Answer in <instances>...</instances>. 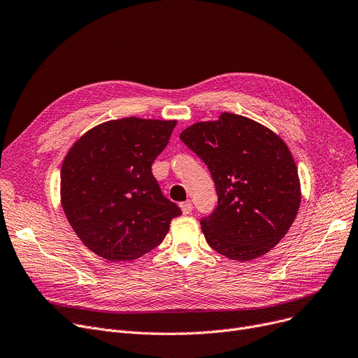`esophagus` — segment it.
<instances>
[{
    "label": "esophagus",
    "mask_w": 358,
    "mask_h": 358,
    "mask_svg": "<svg viewBox=\"0 0 358 358\" xmlns=\"http://www.w3.org/2000/svg\"><path fill=\"white\" fill-rule=\"evenodd\" d=\"M180 208H181V210H182L184 215H189V213H192V210H193V204H192L190 201H184V203L180 204Z\"/></svg>",
    "instance_id": "34e87169"
}]
</instances>
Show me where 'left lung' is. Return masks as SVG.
<instances>
[{"instance_id": "left-lung-1", "label": "left lung", "mask_w": 358, "mask_h": 358, "mask_svg": "<svg viewBox=\"0 0 358 358\" xmlns=\"http://www.w3.org/2000/svg\"><path fill=\"white\" fill-rule=\"evenodd\" d=\"M213 177L217 208L200 224L219 254L251 261L267 254L294 222L302 192L289 146L250 117L223 111L180 134Z\"/></svg>"}]
</instances>
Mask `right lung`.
<instances>
[{"label": "right lung", "instance_id": "add662e5", "mask_svg": "<svg viewBox=\"0 0 358 358\" xmlns=\"http://www.w3.org/2000/svg\"><path fill=\"white\" fill-rule=\"evenodd\" d=\"M177 120L123 117L91 127L61 168V204L84 245L117 262L158 247L181 215L152 176Z\"/></svg>", "mask_w": 358, "mask_h": 358}]
</instances>
